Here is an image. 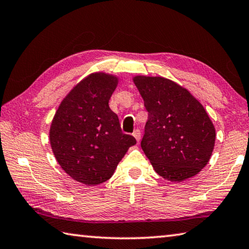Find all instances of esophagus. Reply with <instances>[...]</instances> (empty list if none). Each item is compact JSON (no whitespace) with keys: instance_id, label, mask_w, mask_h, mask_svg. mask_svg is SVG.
Masks as SVG:
<instances>
[{"instance_id":"esophagus-1","label":"esophagus","mask_w":249,"mask_h":249,"mask_svg":"<svg viewBox=\"0 0 249 249\" xmlns=\"http://www.w3.org/2000/svg\"><path fill=\"white\" fill-rule=\"evenodd\" d=\"M133 136L135 137L137 142H140V140H141V131H140L139 128H137V129H135V131H134V133H133Z\"/></svg>"}]
</instances>
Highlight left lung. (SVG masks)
I'll return each mask as SVG.
<instances>
[{
  "label": "left lung",
  "instance_id": "8db88e82",
  "mask_svg": "<svg viewBox=\"0 0 249 249\" xmlns=\"http://www.w3.org/2000/svg\"><path fill=\"white\" fill-rule=\"evenodd\" d=\"M148 112L141 146L160 176L181 181L202 171L215 145V127L203 105L175 82L136 76Z\"/></svg>",
  "mask_w": 249,
  "mask_h": 249
}]
</instances>
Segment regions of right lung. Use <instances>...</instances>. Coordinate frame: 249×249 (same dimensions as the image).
Listing matches in <instances>:
<instances>
[{
	"instance_id": "obj_1",
	"label": "right lung",
	"mask_w": 249,
	"mask_h": 249,
	"mask_svg": "<svg viewBox=\"0 0 249 249\" xmlns=\"http://www.w3.org/2000/svg\"><path fill=\"white\" fill-rule=\"evenodd\" d=\"M117 78L93 73L62 101L50 129L55 159L73 179L98 185L112 177L135 137L122 132L108 101Z\"/></svg>"
}]
</instances>
